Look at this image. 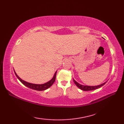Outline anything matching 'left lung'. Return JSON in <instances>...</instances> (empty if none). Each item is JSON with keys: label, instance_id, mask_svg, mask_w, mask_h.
<instances>
[{"label": "left lung", "instance_id": "8db88e82", "mask_svg": "<svg viewBox=\"0 0 124 124\" xmlns=\"http://www.w3.org/2000/svg\"><path fill=\"white\" fill-rule=\"evenodd\" d=\"M73 79V82L75 83V84H76V85L79 88H80V89L84 91H93V90H95V89H98L99 88L101 87L102 86H103L106 83V82H104V83H102L100 85H96V86H88V85H81V84H79V83H78L77 81H76L74 79Z\"/></svg>", "mask_w": 124, "mask_h": 124}]
</instances>
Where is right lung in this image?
<instances>
[{
  "instance_id": "add662e5",
  "label": "right lung",
  "mask_w": 124,
  "mask_h": 124,
  "mask_svg": "<svg viewBox=\"0 0 124 124\" xmlns=\"http://www.w3.org/2000/svg\"><path fill=\"white\" fill-rule=\"evenodd\" d=\"M14 73H15L16 76L17 78L18 79V80H19L23 84V85H25V86L28 87H29V88H31V89H34V90H36V91H39L46 90V89L49 88L50 87H51L53 85V83H54V81L55 80V78H56V72H57V71H56L55 72L53 78L49 81H47V83H45L44 84H32V83H28V82H27V81H25L24 80H22L21 78L18 77V75L16 74V73L15 72L14 70Z\"/></svg>"
}]
</instances>
